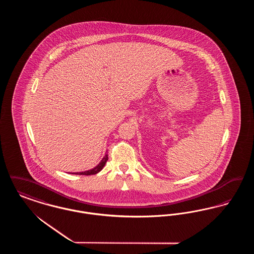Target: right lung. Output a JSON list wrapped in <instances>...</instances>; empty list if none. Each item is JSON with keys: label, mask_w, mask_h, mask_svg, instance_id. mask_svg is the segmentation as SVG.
I'll use <instances>...</instances> for the list:
<instances>
[{"label": "right lung", "mask_w": 254, "mask_h": 254, "mask_svg": "<svg viewBox=\"0 0 254 254\" xmlns=\"http://www.w3.org/2000/svg\"><path fill=\"white\" fill-rule=\"evenodd\" d=\"M108 154L106 153L105 156L101 160V162L97 165L96 167H94L92 169L89 170H85V171H82V172H73L72 174H78V175H93L96 174L98 172H100L102 169H104L107 161H108Z\"/></svg>", "instance_id": "obj_1"}]
</instances>
